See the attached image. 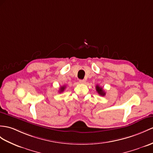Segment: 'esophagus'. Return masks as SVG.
Masks as SVG:
<instances>
[{
  "instance_id": "esophagus-1",
  "label": "esophagus",
  "mask_w": 153,
  "mask_h": 153,
  "mask_svg": "<svg viewBox=\"0 0 153 153\" xmlns=\"http://www.w3.org/2000/svg\"><path fill=\"white\" fill-rule=\"evenodd\" d=\"M85 82V81L84 80H79V83L80 84H84Z\"/></svg>"
}]
</instances>
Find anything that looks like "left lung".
Wrapping results in <instances>:
<instances>
[{"label": "left lung", "mask_w": 153, "mask_h": 153, "mask_svg": "<svg viewBox=\"0 0 153 153\" xmlns=\"http://www.w3.org/2000/svg\"><path fill=\"white\" fill-rule=\"evenodd\" d=\"M96 90H97V91L98 94H99L100 95H101V96H105V94H106L105 91L103 90L102 88L100 87L99 85H96Z\"/></svg>", "instance_id": "obj_1"}]
</instances>
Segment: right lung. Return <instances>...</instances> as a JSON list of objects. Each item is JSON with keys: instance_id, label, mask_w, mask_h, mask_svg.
<instances>
[{"instance_id": "1", "label": "right lung", "mask_w": 153, "mask_h": 153, "mask_svg": "<svg viewBox=\"0 0 153 153\" xmlns=\"http://www.w3.org/2000/svg\"><path fill=\"white\" fill-rule=\"evenodd\" d=\"M65 89V85H63V86H62V87H60V88H59V93H62V92H63L64 91V89Z\"/></svg>"}]
</instances>
